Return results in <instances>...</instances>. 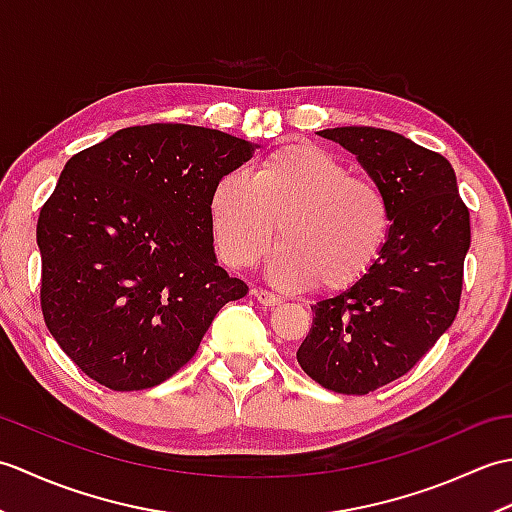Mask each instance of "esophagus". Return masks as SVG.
<instances>
[{
  "mask_svg": "<svg viewBox=\"0 0 512 512\" xmlns=\"http://www.w3.org/2000/svg\"><path fill=\"white\" fill-rule=\"evenodd\" d=\"M253 295L259 303H262V306H277V303L281 301L279 295H275V292H270L266 288H255Z\"/></svg>",
  "mask_w": 512,
  "mask_h": 512,
  "instance_id": "esophagus-1",
  "label": "esophagus"
}]
</instances>
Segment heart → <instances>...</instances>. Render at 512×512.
<instances>
[{"mask_svg":"<svg viewBox=\"0 0 512 512\" xmlns=\"http://www.w3.org/2000/svg\"><path fill=\"white\" fill-rule=\"evenodd\" d=\"M209 222L228 266L248 268L275 242V281L341 292L363 281L394 228L391 200L378 182L354 176L332 151L288 143L257 162L250 178L231 171L213 184Z\"/></svg>","mask_w":512,"mask_h":512,"instance_id":"heart-1","label":"heart"}]
</instances>
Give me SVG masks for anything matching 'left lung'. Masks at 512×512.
<instances>
[{
	"label": "left lung",
	"mask_w": 512,
	"mask_h": 512,
	"mask_svg": "<svg viewBox=\"0 0 512 512\" xmlns=\"http://www.w3.org/2000/svg\"><path fill=\"white\" fill-rule=\"evenodd\" d=\"M323 138L356 154L385 189L394 228L369 275L312 306L297 361L314 383L365 396L405 376L460 310L471 217L451 162L376 127H334Z\"/></svg>",
	"instance_id": "left-lung-1"
}]
</instances>
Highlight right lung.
Instances as JSON below:
<instances>
[{"label":"right lung","instance_id":"right-lung-1","mask_svg":"<svg viewBox=\"0 0 512 512\" xmlns=\"http://www.w3.org/2000/svg\"><path fill=\"white\" fill-rule=\"evenodd\" d=\"M217 129L125 127L74 154L41 206V312L74 365L114 391L165 383L242 279L215 264L209 195L253 156Z\"/></svg>","mask_w":512,"mask_h":512}]
</instances>
